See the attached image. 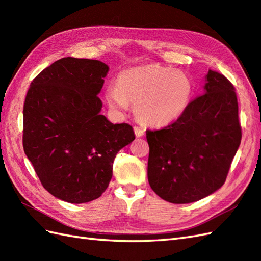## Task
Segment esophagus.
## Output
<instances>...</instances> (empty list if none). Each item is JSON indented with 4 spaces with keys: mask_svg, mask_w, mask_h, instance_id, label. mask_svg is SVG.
Here are the masks:
<instances>
[{
    "mask_svg": "<svg viewBox=\"0 0 261 261\" xmlns=\"http://www.w3.org/2000/svg\"><path fill=\"white\" fill-rule=\"evenodd\" d=\"M134 129H135V134H136L137 137H142L143 135H145V130H143L142 127H140V126H135Z\"/></svg>",
    "mask_w": 261,
    "mask_h": 261,
    "instance_id": "1",
    "label": "esophagus"
}]
</instances>
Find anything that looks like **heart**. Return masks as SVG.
Wrapping results in <instances>:
<instances>
[{
	"label": "heart",
	"instance_id": "obj_1",
	"mask_svg": "<svg viewBox=\"0 0 261 261\" xmlns=\"http://www.w3.org/2000/svg\"><path fill=\"white\" fill-rule=\"evenodd\" d=\"M193 95V84L182 70L157 64L126 68L116 77V86L105 91L111 108L125 111L135 102V114L143 123L167 125L184 113Z\"/></svg>",
	"mask_w": 261,
	"mask_h": 261
}]
</instances>
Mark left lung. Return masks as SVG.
<instances>
[{
  "label": "left lung",
  "instance_id": "left-lung-1",
  "mask_svg": "<svg viewBox=\"0 0 261 261\" xmlns=\"http://www.w3.org/2000/svg\"><path fill=\"white\" fill-rule=\"evenodd\" d=\"M146 134L148 181L159 197L187 204L211 195L224 184L241 142L233 85L208 69L204 94L174 123Z\"/></svg>",
  "mask_w": 261,
  "mask_h": 261
}]
</instances>
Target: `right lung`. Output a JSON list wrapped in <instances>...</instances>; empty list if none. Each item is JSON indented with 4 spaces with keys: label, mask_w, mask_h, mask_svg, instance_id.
<instances>
[{
    "label": "right lung",
    "mask_w": 261,
    "mask_h": 261,
    "mask_svg": "<svg viewBox=\"0 0 261 261\" xmlns=\"http://www.w3.org/2000/svg\"><path fill=\"white\" fill-rule=\"evenodd\" d=\"M109 66L65 57L31 82L23 107V149L46 190L62 201L96 199L112 178L113 160L135 140L127 123L102 115Z\"/></svg>",
    "instance_id": "right-lung-1"
}]
</instances>
